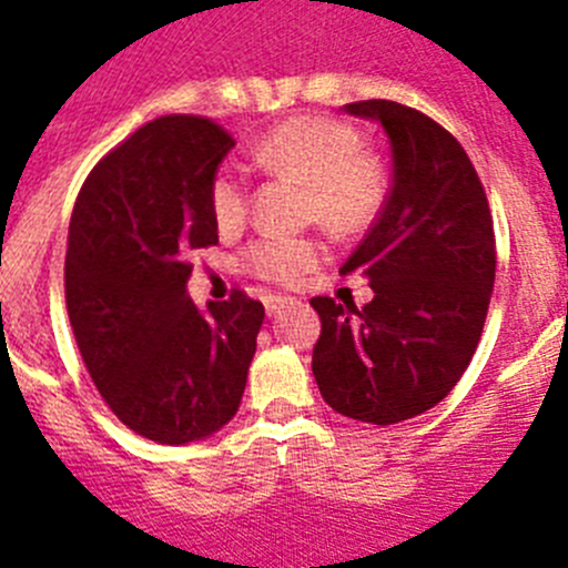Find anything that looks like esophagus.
I'll list each match as a JSON object with an SVG mask.
<instances>
[{"label": "esophagus", "instance_id": "1", "mask_svg": "<svg viewBox=\"0 0 568 568\" xmlns=\"http://www.w3.org/2000/svg\"><path fill=\"white\" fill-rule=\"evenodd\" d=\"M288 305H294V300H291V296H266V313H268V316H277V313L283 311V307H288Z\"/></svg>", "mask_w": 568, "mask_h": 568}]
</instances>
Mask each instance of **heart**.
Returning <instances> with one entry per match:
<instances>
[{"mask_svg": "<svg viewBox=\"0 0 568 568\" xmlns=\"http://www.w3.org/2000/svg\"><path fill=\"white\" fill-rule=\"evenodd\" d=\"M252 159L268 173H288L311 183L313 214L341 231L374 220L382 203V178L363 156L357 131L329 118H291L261 134ZM209 205L220 231H236L247 220L250 189L239 164H222L211 178ZM326 257V244L313 236H261L242 252L255 277L291 285Z\"/></svg>", "mask_w": 568, "mask_h": 568, "instance_id": "b5f03b06", "label": "heart"}]
</instances>
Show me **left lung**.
<instances>
[{
    "label": "left lung",
    "mask_w": 568,
    "mask_h": 568,
    "mask_svg": "<svg viewBox=\"0 0 568 568\" xmlns=\"http://www.w3.org/2000/svg\"><path fill=\"white\" fill-rule=\"evenodd\" d=\"M382 123L393 186L374 227L341 266L374 288L365 307L313 296V376L326 404L376 426L437 406L467 371L495 285V227L473 162L417 109L374 99L343 106Z\"/></svg>",
    "instance_id": "left-lung-1"
}]
</instances>
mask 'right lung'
Listing matches in <instances>:
<instances>
[{"label":"right lung","instance_id":"add662e5","mask_svg":"<svg viewBox=\"0 0 568 568\" xmlns=\"http://www.w3.org/2000/svg\"><path fill=\"white\" fill-rule=\"evenodd\" d=\"M236 145L200 114H164L125 136L79 189L65 305L101 398L162 445L220 432L239 412L263 305L244 291L200 313L189 255L220 242L209 186Z\"/></svg>","mask_w":568,"mask_h":568}]
</instances>
